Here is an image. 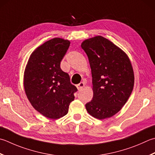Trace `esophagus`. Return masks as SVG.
I'll use <instances>...</instances> for the list:
<instances>
[{"mask_svg": "<svg viewBox=\"0 0 155 155\" xmlns=\"http://www.w3.org/2000/svg\"><path fill=\"white\" fill-rule=\"evenodd\" d=\"M84 87V83H83V82H81V83L78 84L77 85V88L78 89V90H81Z\"/></svg>", "mask_w": 155, "mask_h": 155, "instance_id": "esophagus-1", "label": "esophagus"}]
</instances>
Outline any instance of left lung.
Instances as JSON below:
<instances>
[{"mask_svg":"<svg viewBox=\"0 0 155 155\" xmlns=\"http://www.w3.org/2000/svg\"><path fill=\"white\" fill-rule=\"evenodd\" d=\"M81 47L92 74L93 97L86 110L97 119L111 117L122 110L134 88L132 63L125 51L102 36L85 39Z\"/></svg>","mask_w":155,"mask_h":155,"instance_id":"obj_1","label":"left lung"}]
</instances>
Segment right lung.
Returning a JSON list of instances; mask_svg holds the SVG:
<instances>
[{
	"instance_id": "obj_1",
	"label": "right lung",
	"mask_w": 155,
	"mask_h": 155,
	"mask_svg": "<svg viewBox=\"0 0 155 155\" xmlns=\"http://www.w3.org/2000/svg\"><path fill=\"white\" fill-rule=\"evenodd\" d=\"M71 44L55 38L33 51L25 66L23 87L33 107L44 116L56 120L64 116L74 99L77 87L60 68V62Z\"/></svg>"
}]
</instances>
